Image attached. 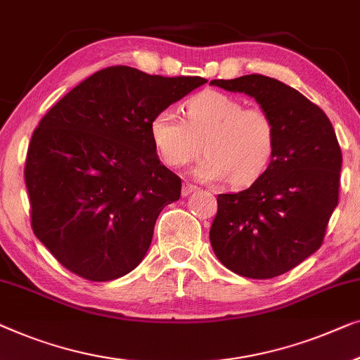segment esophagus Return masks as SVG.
I'll list each match as a JSON object with an SVG mask.
<instances>
[{
	"label": "esophagus",
	"mask_w": 360,
	"mask_h": 360,
	"mask_svg": "<svg viewBox=\"0 0 360 360\" xmlns=\"http://www.w3.org/2000/svg\"><path fill=\"white\" fill-rule=\"evenodd\" d=\"M194 191H197V186H194V184H191V182H184V186H182V195H189L191 192H194Z\"/></svg>",
	"instance_id": "34e87169"
}]
</instances>
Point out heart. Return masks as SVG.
Segmentation results:
<instances>
[{
    "mask_svg": "<svg viewBox=\"0 0 360 360\" xmlns=\"http://www.w3.org/2000/svg\"><path fill=\"white\" fill-rule=\"evenodd\" d=\"M150 136L161 160L184 166L207 155L194 168L200 181L230 179L248 186L269 166L276 148V125L259 108L220 91H204L186 104V120L174 109H163L150 122Z\"/></svg>",
    "mask_w": 360,
    "mask_h": 360,
    "instance_id": "b5f03b06",
    "label": "heart"
}]
</instances>
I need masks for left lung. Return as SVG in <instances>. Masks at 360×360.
<instances>
[{"instance_id": "1", "label": "left lung", "mask_w": 360, "mask_h": 360, "mask_svg": "<svg viewBox=\"0 0 360 360\" xmlns=\"http://www.w3.org/2000/svg\"><path fill=\"white\" fill-rule=\"evenodd\" d=\"M210 84L245 93L271 115L276 148L245 191L217 197L210 245L235 274L281 276L321 246L339 195L342 155L326 114L279 79L246 75Z\"/></svg>"}]
</instances>
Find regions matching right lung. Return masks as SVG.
Wrapping results in <instances>:
<instances>
[{
    "mask_svg": "<svg viewBox=\"0 0 360 360\" xmlns=\"http://www.w3.org/2000/svg\"><path fill=\"white\" fill-rule=\"evenodd\" d=\"M205 83L109 67L44 115L24 176L34 235L60 264L105 282L143 261L160 212L181 197V179L160 163L150 122Z\"/></svg>",
    "mask_w": 360,
    "mask_h": 360,
    "instance_id": "right-lung-1",
    "label": "right lung"
}]
</instances>
